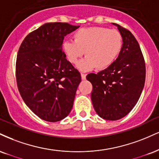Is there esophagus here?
<instances>
[{
	"instance_id": "obj_1",
	"label": "esophagus",
	"mask_w": 159,
	"mask_h": 159,
	"mask_svg": "<svg viewBox=\"0 0 159 159\" xmlns=\"http://www.w3.org/2000/svg\"><path fill=\"white\" fill-rule=\"evenodd\" d=\"M81 75L82 79H83V80L86 79V76H87V75L84 74V73H81Z\"/></svg>"
}]
</instances>
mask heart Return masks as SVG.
Returning a JSON list of instances; mask_svg holds the SVG:
<instances>
[{
    "instance_id": "1",
    "label": "heart",
    "mask_w": 159,
    "mask_h": 159,
    "mask_svg": "<svg viewBox=\"0 0 159 159\" xmlns=\"http://www.w3.org/2000/svg\"><path fill=\"white\" fill-rule=\"evenodd\" d=\"M123 45L122 36L117 30L93 26L82 28L73 34V41H65L63 50L68 61L76 64L85 52L87 57L78 64L81 71L96 66L104 70L119 55Z\"/></svg>"
}]
</instances>
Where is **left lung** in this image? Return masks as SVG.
<instances>
[{
	"mask_svg": "<svg viewBox=\"0 0 159 159\" xmlns=\"http://www.w3.org/2000/svg\"><path fill=\"white\" fill-rule=\"evenodd\" d=\"M113 24L123 39L121 52L107 68L87 75L93 84L91 99L95 112L109 121L120 119L133 110L146 78L145 61L137 40L127 29Z\"/></svg>",
	"mask_w": 159,
	"mask_h": 159,
	"instance_id": "obj_1",
	"label": "left lung"
}]
</instances>
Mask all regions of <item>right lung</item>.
<instances>
[{
    "mask_svg": "<svg viewBox=\"0 0 159 159\" xmlns=\"http://www.w3.org/2000/svg\"><path fill=\"white\" fill-rule=\"evenodd\" d=\"M78 27L68 23H47L26 35L18 49L15 65L18 91L26 106L44 121H61L72 108L81 77L61 47L65 36Z\"/></svg>",
    "mask_w": 159,
    "mask_h": 159,
    "instance_id": "add662e5",
    "label": "right lung"
}]
</instances>
